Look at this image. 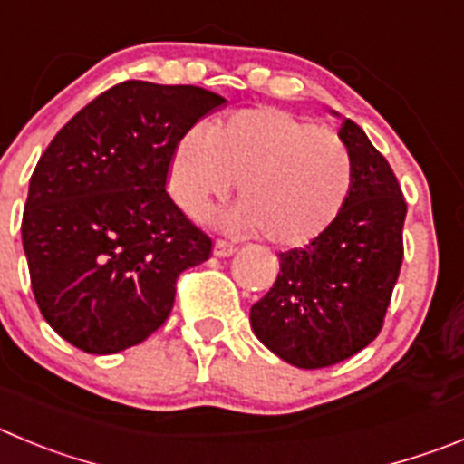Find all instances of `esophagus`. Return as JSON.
Masks as SVG:
<instances>
[{"mask_svg":"<svg viewBox=\"0 0 464 464\" xmlns=\"http://www.w3.org/2000/svg\"><path fill=\"white\" fill-rule=\"evenodd\" d=\"M237 248L232 244H227V241H216L214 244V255L216 257H229V255H235Z\"/></svg>","mask_w":464,"mask_h":464,"instance_id":"34e87169","label":"esophagus"}]
</instances>
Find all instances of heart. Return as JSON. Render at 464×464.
Segmentation results:
<instances>
[{
    "mask_svg": "<svg viewBox=\"0 0 464 464\" xmlns=\"http://www.w3.org/2000/svg\"><path fill=\"white\" fill-rule=\"evenodd\" d=\"M237 190L241 202L216 218L237 235H265L278 248H304L326 235L352 193V159L329 129L274 105L193 129L172 147L168 190L190 216Z\"/></svg>",
    "mask_w": 464,
    "mask_h": 464,
    "instance_id": "1",
    "label": "heart"
}]
</instances>
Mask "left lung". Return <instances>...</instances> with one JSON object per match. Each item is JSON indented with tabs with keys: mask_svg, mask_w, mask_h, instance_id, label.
Returning a JSON list of instances; mask_svg holds the SVG:
<instances>
[{
	"mask_svg": "<svg viewBox=\"0 0 464 464\" xmlns=\"http://www.w3.org/2000/svg\"><path fill=\"white\" fill-rule=\"evenodd\" d=\"M338 138L352 159L345 209L320 239L280 253L274 287L250 308L262 345L305 371L371 345L402 265L407 204L396 174L352 119L340 124Z\"/></svg>",
	"mask_w": 464,
	"mask_h": 464,
	"instance_id": "obj_1",
	"label": "left lung"
}]
</instances>
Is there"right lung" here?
<instances>
[{"mask_svg":"<svg viewBox=\"0 0 464 464\" xmlns=\"http://www.w3.org/2000/svg\"><path fill=\"white\" fill-rule=\"evenodd\" d=\"M223 96L129 80L84 105L29 179L23 248L41 315L87 354L154 334L211 239L165 193L172 147Z\"/></svg>","mask_w":464,"mask_h":464,"instance_id":"obj_1","label":"right lung"}]
</instances>
